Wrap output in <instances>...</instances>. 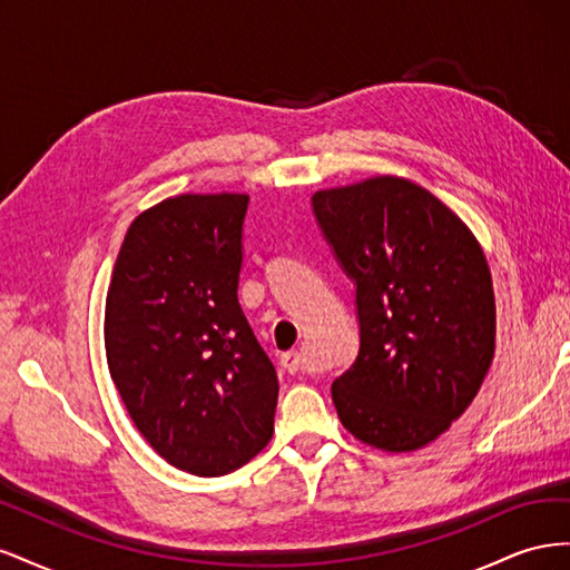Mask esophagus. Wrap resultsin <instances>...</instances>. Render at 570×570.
<instances>
[{"instance_id":"34e87169","label":"esophagus","mask_w":570,"mask_h":570,"mask_svg":"<svg viewBox=\"0 0 570 570\" xmlns=\"http://www.w3.org/2000/svg\"><path fill=\"white\" fill-rule=\"evenodd\" d=\"M281 366H283L287 373H297V371L302 368V352H299V350L283 352V354H281Z\"/></svg>"}]
</instances>
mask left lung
Returning a JSON list of instances; mask_svg holds the SVG:
<instances>
[{
	"label": "left lung",
	"mask_w": 570,
	"mask_h": 570,
	"mask_svg": "<svg viewBox=\"0 0 570 570\" xmlns=\"http://www.w3.org/2000/svg\"><path fill=\"white\" fill-rule=\"evenodd\" d=\"M318 226L356 285L358 354L333 383L350 433L416 452L471 406L494 356V292L469 226L396 176L318 189Z\"/></svg>",
	"instance_id": "left-lung-1"
}]
</instances>
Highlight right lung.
<instances>
[{
  "label": "right lung",
  "mask_w": 570,
  "mask_h": 570,
  "mask_svg": "<svg viewBox=\"0 0 570 570\" xmlns=\"http://www.w3.org/2000/svg\"><path fill=\"white\" fill-rule=\"evenodd\" d=\"M247 195H176L137 216L105 312L111 381L151 450L226 475L273 435L278 375L237 302Z\"/></svg>",
  "instance_id": "add662e5"
}]
</instances>
